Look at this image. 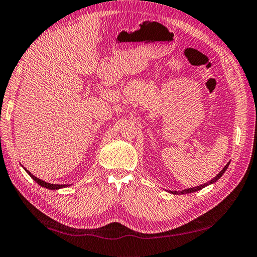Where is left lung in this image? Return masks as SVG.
Listing matches in <instances>:
<instances>
[{"mask_svg":"<svg viewBox=\"0 0 257 257\" xmlns=\"http://www.w3.org/2000/svg\"><path fill=\"white\" fill-rule=\"evenodd\" d=\"M228 166H229V163H227L226 166L224 167V169H222V170L218 174H217V176L214 179H211L210 181H208L207 183H204V185H200V186H197V187H193V188H189V189H185V190H182V191H171V193H174V195H178V193H179V195H185V193H191V192H196L198 190H201L202 188L207 187L208 185H211V183H214V182L218 180V179L222 176V174L225 173V171L227 170Z\"/></svg>","mask_w":257,"mask_h":257,"instance_id":"8db88e82","label":"left lung"}]
</instances>
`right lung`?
<instances>
[{
  "label": "right lung",
  "mask_w": 257,
  "mask_h": 257,
  "mask_svg": "<svg viewBox=\"0 0 257 257\" xmlns=\"http://www.w3.org/2000/svg\"><path fill=\"white\" fill-rule=\"evenodd\" d=\"M24 170H26L28 173H29V176H30L33 180H35L39 186H41V187H43V188H47V189H50V190H57V189H60V188H65V187H67V185H53V183H48V182H45L43 180H41V179H39V178H37V177H35L33 176V174L30 172V171H28L27 169H24Z\"/></svg>",
  "instance_id": "1"
}]
</instances>
